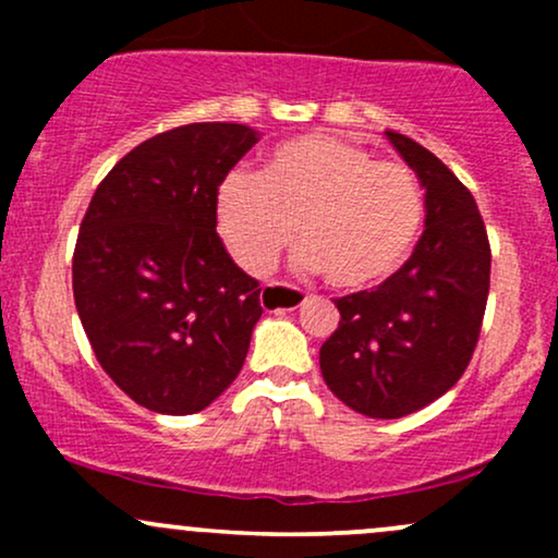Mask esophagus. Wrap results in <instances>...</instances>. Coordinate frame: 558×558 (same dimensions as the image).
I'll use <instances>...</instances> for the list:
<instances>
[{"mask_svg":"<svg viewBox=\"0 0 558 558\" xmlns=\"http://www.w3.org/2000/svg\"><path fill=\"white\" fill-rule=\"evenodd\" d=\"M306 301V293L299 291V288L293 286H283V283H275V286H267L265 291H262V306H265L267 312H275V310H296Z\"/></svg>","mask_w":558,"mask_h":558,"instance_id":"esophagus-1","label":"esophagus"}]
</instances>
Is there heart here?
Listing matches in <instances>:
<instances>
[{
	"mask_svg": "<svg viewBox=\"0 0 558 558\" xmlns=\"http://www.w3.org/2000/svg\"><path fill=\"white\" fill-rule=\"evenodd\" d=\"M425 215L417 175L356 141L310 133L283 141L259 175L233 170L217 185L215 222L248 275L275 270L296 230V262L341 291L386 280L409 257Z\"/></svg>",
	"mask_w": 558,
	"mask_h": 558,
	"instance_id": "1",
	"label": "heart"
}]
</instances>
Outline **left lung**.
Returning <instances> with one entry per match:
<instances>
[{"label": "left lung", "mask_w": 558, "mask_h": 558, "mask_svg": "<svg viewBox=\"0 0 558 558\" xmlns=\"http://www.w3.org/2000/svg\"><path fill=\"white\" fill-rule=\"evenodd\" d=\"M386 136L425 189V233L388 280L336 299L341 323L319 369L345 407L399 420L464 375L488 304L490 243L470 189L417 141Z\"/></svg>", "instance_id": "left-lung-1"}]
</instances>
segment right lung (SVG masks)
Masks as SVG:
<instances>
[{
	"label": "right lung",
	"instance_id": "add662e5",
	"mask_svg": "<svg viewBox=\"0 0 558 558\" xmlns=\"http://www.w3.org/2000/svg\"><path fill=\"white\" fill-rule=\"evenodd\" d=\"M257 141L239 123L157 133L107 172L83 215L75 310L101 369L151 412H202L246 360L262 288L222 246L215 196Z\"/></svg>",
	"mask_w": 558,
	"mask_h": 558
}]
</instances>
